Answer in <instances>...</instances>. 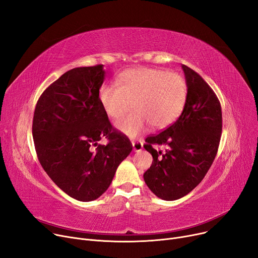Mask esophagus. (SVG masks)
<instances>
[{
    "instance_id": "esophagus-1",
    "label": "esophagus",
    "mask_w": 258,
    "mask_h": 258,
    "mask_svg": "<svg viewBox=\"0 0 258 258\" xmlns=\"http://www.w3.org/2000/svg\"><path fill=\"white\" fill-rule=\"evenodd\" d=\"M143 148V143L141 140L138 141H133V150L134 152H140Z\"/></svg>"
}]
</instances>
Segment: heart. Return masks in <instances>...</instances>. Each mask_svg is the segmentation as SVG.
<instances>
[{
  "instance_id": "obj_1",
  "label": "heart",
  "mask_w": 258,
  "mask_h": 258,
  "mask_svg": "<svg viewBox=\"0 0 258 258\" xmlns=\"http://www.w3.org/2000/svg\"><path fill=\"white\" fill-rule=\"evenodd\" d=\"M187 94L186 80L181 74L141 67L120 73L117 85H102L98 100L113 119L123 115L134 100L136 111L118 120L116 127L136 137L150 123L157 130L170 125L182 113Z\"/></svg>"
}]
</instances>
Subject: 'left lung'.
<instances>
[{
    "instance_id": "1",
    "label": "left lung",
    "mask_w": 258,
    "mask_h": 258,
    "mask_svg": "<svg viewBox=\"0 0 258 258\" xmlns=\"http://www.w3.org/2000/svg\"><path fill=\"white\" fill-rule=\"evenodd\" d=\"M188 94L177 121L145 139L153 163L143 178L160 199L174 201L188 195L204 179L218 154L222 135L220 100L206 81L182 64ZM165 146V151L159 147Z\"/></svg>"
}]
</instances>
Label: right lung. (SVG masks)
<instances>
[{"label": "right lung", "mask_w": 258, "mask_h": 258, "mask_svg": "<svg viewBox=\"0 0 258 258\" xmlns=\"http://www.w3.org/2000/svg\"><path fill=\"white\" fill-rule=\"evenodd\" d=\"M102 64L79 67L51 84L37 100L32 135L40 165L63 192L90 202L105 192L132 152L98 100ZM104 137L106 146L98 144Z\"/></svg>", "instance_id": "obj_1"}]
</instances>
